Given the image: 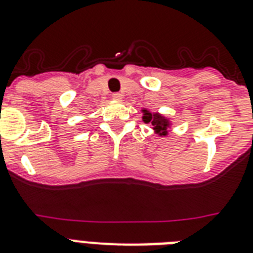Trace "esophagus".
Segmentation results:
<instances>
[{"label": "esophagus", "instance_id": "1", "mask_svg": "<svg viewBox=\"0 0 253 253\" xmlns=\"http://www.w3.org/2000/svg\"><path fill=\"white\" fill-rule=\"evenodd\" d=\"M114 99V100H121L122 99V94H120V92H117V94H113V96H112Z\"/></svg>", "mask_w": 253, "mask_h": 253}]
</instances>
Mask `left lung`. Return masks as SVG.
<instances>
[{"instance_id":"obj_1","label":"left lung","mask_w":253,"mask_h":253,"mask_svg":"<svg viewBox=\"0 0 253 253\" xmlns=\"http://www.w3.org/2000/svg\"><path fill=\"white\" fill-rule=\"evenodd\" d=\"M143 121L145 123H150L153 126V131L157 133L158 136H167L169 135V130L172 126V122L169 120V117L163 116V114L158 113H152L149 109L143 108Z\"/></svg>"}]
</instances>
